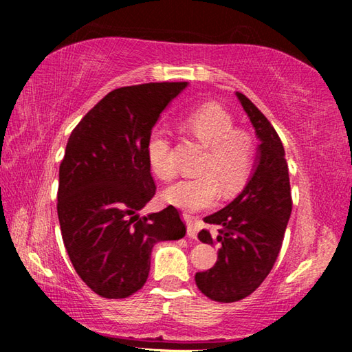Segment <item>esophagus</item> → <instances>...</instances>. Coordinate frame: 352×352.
Listing matches in <instances>:
<instances>
[{
    "instance_id": "34e87169",
    "label": "esophagus",
    "mask_w": 352,
    "mask_h": 352,
    "mask_svg": "<svg viewBox=\"0 0 352 352\" xmlns=\"http://www.w3.org/2000/svg\"><path fill=\"white\" fill-rule=\"evenodd\" d=\"M184 220H186V226H188V236L192 237V239H195V237H197V230H195V225L192 222V219H190L189 216H184Z\"/></svg>"
}]
</instances>
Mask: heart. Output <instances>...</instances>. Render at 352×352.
Returning a JSON list of instances; mask_svg holds the SVG:
<instances>
[{
    "mask_svg": "<svg viewBox=\"0 0 352 352\" xmlns=\"http://www.w3.org/2000/svg\"><path fill=\"white\" fill-rule=\"evenodd\" d=\"M186 126L200 144L208 147L199 170L201 177L175 183L166 190V200L183 211L194 212L216 204L219 186L230 194L245 184L253 169L254 144L247 132L234 129L233 118L219 105L192 110ZM147 160L158 178L168 182L175 177L172 146L163 130H153L148 136Z\"/></svg>",
    "mask_w": 352,
    "mask_h": 352,
    "instance_id": "heart-1",
    "label": "heart"
}]
</instances>
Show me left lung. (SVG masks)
Here are the masks:
<instances>
[{
  "instance_id": "8db88e82",
  "label": "left lung",
  "mask_w": 352,
  "mask_h": 352,
  "mask_svg": "<svg viewBox=\"0 0 352 352\" xmlns=\"http://www.w3.org/2000/svg\"><path fill=\"white\" fill-rule=\"evenodd\" d=\"M243 110L261 141L258 163L242 192L223 210L205 217L219 225L212 237L201 230L199 239L219 243L217 261L210 270L195 273L201 294L219 302H234L252 295L275 265L292 212L289 166L283 142L269 119L237 91Z\"/></svg>"
}]
</instances>
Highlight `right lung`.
Instances as JSON below:
<instances>
[{"label": "right lung", "instance_id": "obj_1", "mask_svg": "<svg viewBox=\"0 0 352 352\" xmlns=\"http://www.w3.org/2000/svg\"><path fill=\"white\" fill-rule=\"evenodd\" d=\"M188 82L110 91L82 118L58 169L57 214L74 270L94 294L127 298L147 281L152 248L186 234L174 206L140 217L155 195L147 160L152 127Z\"/></svg>", "mask_w": 352, "mask_h": 352}]
</instances>
